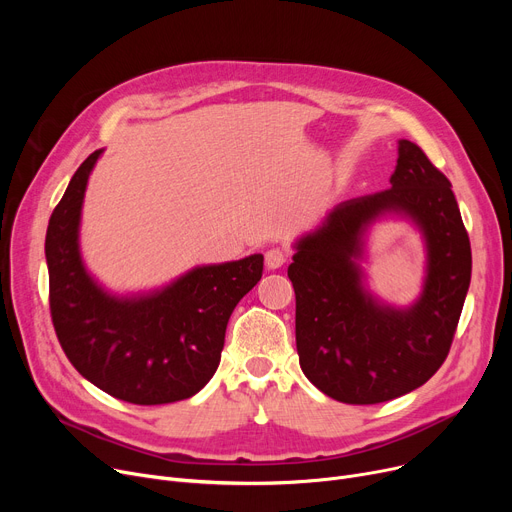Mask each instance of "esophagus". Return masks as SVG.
I'll use <instances>...</instances> for the list:
<instances>
[{
    "label": "esophagus",
    "instance_id": "esophagus-1",
    "mask_svg": "<svg viewBox=\"0 0 512 512\" xmlns=\"http://www.w3.org/2000/svg\"><path fill=\"white\" fill-rule=\"evenodd\" d=\"M288 259V251L286 249H280V247H272L265 251V265L267 270H278V267H282Z\"/></svg>",
    "mask_w": 512,
    "mask_h": 512
}]
</instances>
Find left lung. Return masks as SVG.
I'll return each mask as SVG.
<instances>
[{"label": "left lung", "mask_w": 512, "mask_h": 512, "mask_svg": "<svg viewBox=\"0 0 512 512\" xmlns=\"http://www.w3.org/2000/svg\"><path fill=\"white\" fill-rule=\"evenodd\" d=\"M390 184L334 207L297 242L288 265L301 369L346 405H378L432 378L448 357L471 282V242L450 180L402 139ZM384 212L409 214L426 234L428 278L409 310L373 302L354 263L362 232Z\"/></svg>", "instance_id": "left-lung-1"}]
</instances>
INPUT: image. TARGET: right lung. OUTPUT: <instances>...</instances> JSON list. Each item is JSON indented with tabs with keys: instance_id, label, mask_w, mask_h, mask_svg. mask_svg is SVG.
Returning <instances> with one entry per match:
<instances>
[{
	"instance_id": "1",
	"label": "right lung",
	"mask_w": 512,
	"mask_h": 512,
	"mask_svg": "<svg viewBox=\"0 0 512 512\" xmlns=\"http://www.w3.org/2000/svg\"><path fill=\"white\" fill-rule=\"evenodd\" d=\"M99 155L74 172L47 226L56 336L76 371L114 398L147 407L191 398L218 369L228 319L261 280L263 255L197 267L149 297H110L78 251L80 207Z\"/></svg>"
}]
</instances>
